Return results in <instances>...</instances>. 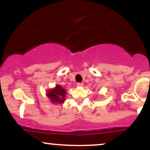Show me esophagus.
<instances>
[{"instance_id":"1","label":"esophagus","mask_w":150,"mask_h":150,"mask_svg":"<svg viewBox=\"0 0 150 150\" xmlns=\"http://www.w3.org/2000/svg\"><path fill=\"white\" fill-rule=\"evenodd\" d=\"M83 85H84V84L82 83V82H77V87H82Z\"/></svg>"}]
</instances>
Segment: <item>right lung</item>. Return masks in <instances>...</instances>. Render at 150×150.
Instances as JSON below:
<instances>
[{
    "mask_svg": "<svg viewBox=\"0 0 150 150\" xmlns=\"http://www.w3.org/2000/svg\"><path fill=\"white\" fill-rule=\"evenodd\" d=\"M66 91L59 85H57L54 89L48 92L47 96L53 103H63L65 101Z\"/></svg>",
    "mask_w": 150,
    "mask_h": 150,
    "instance_id": "add662e5",
    "label": "right lung"
}]
</instances>
